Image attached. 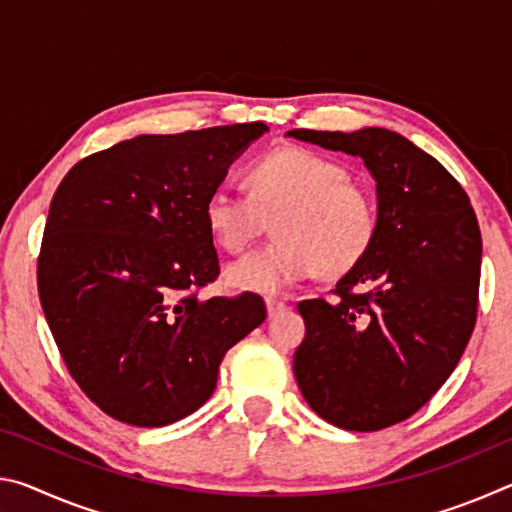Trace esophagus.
Masks as SVG:
<instances>
[{"mask_svg": "<svg viewBox=\"0 0 512 512\" xmlns=\"http://www.w3.org/2000/svg\"><path fill=\"white\" fill-rule=\"evenodd\" d=\"M289 305L284 300H277V298H266V311H268V316H277L280 314V311H284L287 309Z\"/></svg>", "mask_w": 512, "mask_h": 512, "instance_id": "esophagus-1", "label": "esophagus"}]
</instances>
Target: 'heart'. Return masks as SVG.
I'll list each match as a JSON object with an SVG mask.
<instances>
[{"label":"heart","mask_w":512,"mask_h":512,"mask_svg":"<svg viewBox=\"0 0 512 512\" xmlns=\"http://www.w3.org/2000/svg\"><path fill=\"white\" fill-rule=\"evenodd\" d=\"M246 183L250 194L216 187L205 201L207 228L228 253L253 244L275 216L273 244L225 271L232 289L273 296L318 271L341 277L375 244L377 198L341 160L282 146L250 164Z\"/></svg>","instance_id":"heart-1"}]
</instances>
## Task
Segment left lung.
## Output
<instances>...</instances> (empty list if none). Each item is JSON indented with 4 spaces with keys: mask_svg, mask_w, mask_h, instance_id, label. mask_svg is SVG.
<instances>
[{
    "mask_svg": "<svg viewBox=\"0 0 512 512\" xmlns=\"http://www.w3.org/2000/svg\"><path fill=\"white\" fill-rule=\"evenodd\" d=\"M287 135L361 158L379 207L375 244L336 298L298 302L300 393L334 427L386 429L422 409L463 357L479 307V221L452 173L400 133Z\"/></svg>",
    "mask_w": 512,
    "mask_h": 512,
    "instance_id": "obj_1",
    "label": "left lung"
}]
</instances>
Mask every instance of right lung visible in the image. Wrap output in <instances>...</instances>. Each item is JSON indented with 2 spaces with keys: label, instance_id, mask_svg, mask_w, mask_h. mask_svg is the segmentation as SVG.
<instances>
[{
  "label": "right lung",
  "instance_id": "add662e5",
  "mask_svg": "<svg viewBox=\"0 0 512 512\" xmlns=\"http://www.w3.org/2000/svg\"><path fill=\"white\" fill-rule=\"evenodd\" d=\"M268 126L140 135L92 153L51 198L38 257L42 311L103 413L164 427L210 400L232 345L264 323L257 293L198 298L219 275L205 201Z\"/></svg>",
  "mask_w": 512,
  "mask_h": 512
}]
</instances>
